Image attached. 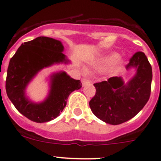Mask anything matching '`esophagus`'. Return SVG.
Here are the masks:
<instances>
[{
	"mask_svg": "<svg viewBox=\"0 0 161 161\" xmlns=\"http://www.w3.org/2000/svg\"><path fill=\"white\" fill-rule=\"evenodd\" d=\"M81 82H82V85L83 86H85L86 84H88V83H90V81H89L88 80H87V79H86V78H83L82 80H81Z\"/></svg>",
	"mask_w": 161,
	"mask_h": 161,
	"instance_id": "obj_1",
	"label": "esophagus"
}]
</instances>
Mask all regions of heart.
<instances>
[{"instance_id":"1","label":"heart","mask_w":161,"mask_h":161,"mask_svg":"<svg viewBox=\"0 0 161 161\" xmlns=\"http://www.w3.org/2000/svg\"><path fill=\"white\" fill-rule=\"evenodd\" d=\"M119 59V54L117 53H112L109 54L107 56H105L102 61L101 62V64H99L98 67L101 69H106L108 68L109 67H111L112 65H113L115 62H117ZM122 67V63L119 64L115 69L112 70V73L113 74H116L118 71L121 69Z\"/></svg>"}]
</instances>
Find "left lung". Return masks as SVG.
<instances>
[{
    "instance_id": "1",
    "label": "left lung",
    "mask_w": 161,
    "mask_h": 161,
    "mask_svg": "<svg viewBox=\"0 0 161 161\" xmlns=\"http://www.w3.org/2000/svg\"><path fill=\"white\" fill-rule=\"evenodd\" d=\"M125 68L136 70L127 83L121 77H112L94 84L96 93L89 105L96 117L111 125H119L133 118L150 98L153 74L145 54L136 53Z\"/></svg>"
}]
</instances>
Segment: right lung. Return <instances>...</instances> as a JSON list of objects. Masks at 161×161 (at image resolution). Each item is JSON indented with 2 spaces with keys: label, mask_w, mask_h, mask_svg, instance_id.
<instances>
[{
  "label": "right lung",
  "mask_w": 161,
  "mask_h": 161,
  "mask_svg": "<svg viewBox=\"0 0 161 161\" xmlns=\"http://www.w3.org/2000/svg\"><path fill=\"white\" fill-rule=\"evenodd\" d=\"M64 50L60 41L39 36L21 44L10 60L6 78L8 97L20 113L33 122L42 123L59 116L69 94L82 87L80 80L59 71L49 77L50 88L44 101L37 103L26 95V87L39 71L54 64H69Z\"/></svg>",
  "instance_id": "add662e5"
}]
</instances>
